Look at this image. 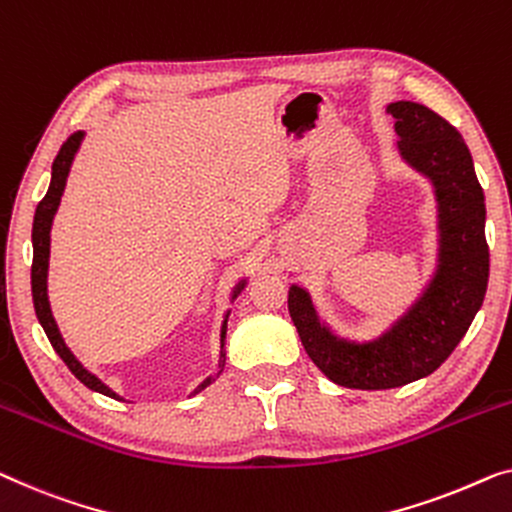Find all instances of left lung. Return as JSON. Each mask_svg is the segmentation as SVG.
Segmentation results:
<instances>
[{
	"instance_id": "left-lung-1",
	"label": "left lung",
	"mask_w": 512,
	"mask_h": 512,
	"mask_svg": "<svg viewBox=\"0 0 512 512\" xmlns=\"http://www.w3.org/2000/svg\"><path fill=\"white\" fill-rule=\"evenodd\" d=\"M397 150L434 187L439 254L416 302L379 337L353 342L321 321L311 295L288 288V311L302 346L332 383L355 390H388L436 372L483 307L490 279L485 194L459 131L422 103L395 101Z\"/></svg>"
}]
</instances>
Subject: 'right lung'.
Instances as JSON below:
<instances>
[{"label": "right lung", "instance_id": "add662e5", "mask_svg": "<svg viewBox=\"0 0 512 512\" xmlns=\"http://www.w3.org/2000/svg\"><path fill=\"white\" fill-rule=\"evenodd\" d=\"M83 138H85V131H76L73 136L66 138V143L62 145V150L53 161V177H50V187H48V194L43 196V201L36 207V214H34V228H32V247H34V261H32V298H34V309H36V318H39L41 328L46 330V335L50 339V344L57 351L59 358L66 362V367L71 369V374L76 376V379L87 385V388L94 390V392H101V395L106 397H113V399H122L117 392H113L108 388L106 383H103L99 376L92 374L90 369L83 367V362H80L76 355L71 353V348L64 344V337L62 332H59L57 323H55V316H53V309H50V300H48V263H50V228H53V219L57 214V207L62 203V194H64V187H66V180H69V173H71V166H73V159H76V154L80 150V145H83ZM244 284H247V279H240L238 284L233 288V295L231 300L238 298L242 293ZM228 314L231 311H226L224 316V323H221V351H219V372L224 369V362H226V351H224V342H226V328H228ZM217 376H207V379L198 385V388L191 392V395H198V392L205 390L207 385H210Z\"/></svg>", "mask_w": 512, "mask_h": 512}]
</instances>
